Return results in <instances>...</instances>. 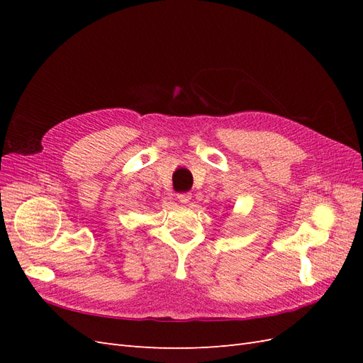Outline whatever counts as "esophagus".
I'll use <instances>...</instances> for the list:
<instances>
[{"mask_svg": "<svg viewBox=\"0 0 363 363\" xmlns=\"http://www.w3.org/2000/svg\"><path fill=\"white\" fill-rule=\"evenodd\" d=\"M177 199H179V201L182 204H188L191 201V199H192V195L191 194H179Z\"/></svg>", "mask_w": 363, "mask_h": 363, "instance_id": "34e87169", "label": "esophagus"}]
</instances>
